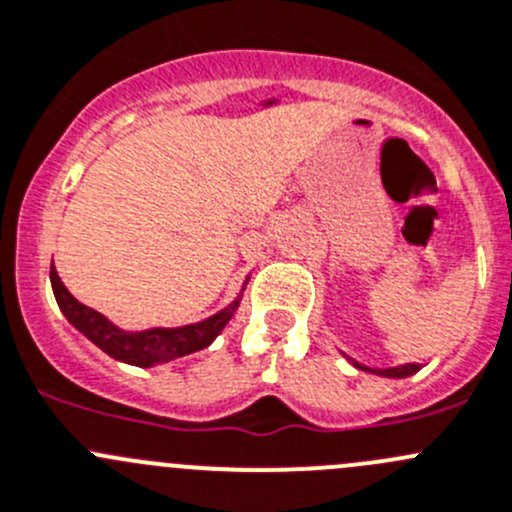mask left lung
I'll use <instances>...</instances> for the list:
<instances>
[{
	"mask_svg": "<svg viewBox=\"0 0 512 512\" xmlns=\"http://www.w3.org/2000/svg\"><path fill=\"white\" fill-rule=\"evenodd\" d=\"M365 370V367H362ZM420 365L418 362H413V365H400V367H388V370H375L377 375H385V377H408L413 375V372H418Z\"/></svg>",
	"mask_w": 512,
	"mask_h": 512,
	"instance_id": "obj_1",
	"label": "left lung"
}]
</instances>
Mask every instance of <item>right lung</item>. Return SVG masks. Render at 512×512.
Returning <instances> with one entry per match:
<instances>
[{"label": "right lung", "instance_id": "right-lung-1", "mask_svg": "<svg viewBox=\"0 0 512 512\" xmlns=\"http://www.w3.org/2000/svg\"><path fill=\"white\" fill-rule=\"evenodd\" d=\"M49 280H52L57 305L62 307L64 317H67L79 332H84V335H87L94 345L102 347L107 355L117 357V360L122 362H132V365L137 367H152L157 365V362L175 360V357L190 355V352L207 347L217 335H220V330L230 322L232 312L240 305V300H235L230 307L217 312L210 320L197 322V325L177 327V330H162V327H157V330L145 332H122L117 330L112 322L104 320L97 310L74 300V297L69 295L67 287L62 285V280H59L54 265L49 267Z\"/></svg>", "mask_w": 512, "mask_h": 512}]
</instances>
